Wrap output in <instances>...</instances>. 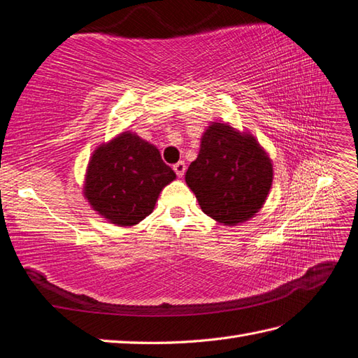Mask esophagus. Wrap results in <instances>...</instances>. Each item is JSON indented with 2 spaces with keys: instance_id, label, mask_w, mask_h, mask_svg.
<instances>
[{
  "instance_id": "esophagus-1",
  "label": "esophagus",
  "mask_w": 358,
  "mask_h": 358,
  "mask_svg": "<svg viewBox=\"0 0 358 358\" xmlns=\"http://www.w3.org/2000/svg\"><path fill=\"white\" fill-rule=\"evenodd\" d=\"M173 170L176 171L178 178H182V176H184L185 170H187V165H185V162H184V161H179L178 164H174V165H173Z\"/></svg>"
}]
</instances>
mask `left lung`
<instances>
[{
	"label": "left lung",
	"mask_w": 358,
	"mask_h": 358,
	"mask_svg": "<svg viewBox=\"0 0 358 358\" xmlns=\"http://www.w3.org/2000/svg\"><path fill=\"white\" fill-rule=\"evenodd\" d=\"M273 161L248 131L211 122L185 182L202 211L219 224L234 227L256 216L273 185Z\"/></svg>",
	"instance_id": "8db88e82"
}]
</instances>
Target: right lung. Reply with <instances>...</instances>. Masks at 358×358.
I'll return each mask as SVG.
<instances>
[{"label":"right lung","mask_w":358,"mask_h":358,"mask_svg":"<svg viewBox=\"0 0 358 358\" xmlns=\"http://www.w3.org/2000/svg\"><path fill=\"white\" fill-rule=\"evenodd\" d=\"M176 179L159 150L133 131H122L90 156L84 197L99 216L133 227L152 214L162 189Z\"/></svg>","instance_id":"1"}]
</instances>
